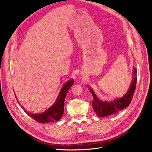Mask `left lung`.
Listing matches in <instances>:
<instances>
[{
	"mask_svg": "<svg viewBox=\"0 0 152 152\" xmlns=\"http://www.w3.org/2000/svg\"><path fill=\"white\" fill-rule=\"evenodd\" d=\"M132 73L135 76L131 82L129 89L124 96L120 99H117L111 102L101 101L99 100L93 90L89 87V91L92 94L94 99L92 108L98 116L105 117L111 115L129 106L133 98L137 83V69L135 67H133Z\"/></svg>",
	"mask_w": 152,
	"mask_h": 152,
	"instance_id": "left-lung-1",
	"label": "left lung"
}]
</instances>
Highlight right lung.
I'll use <instances>...</instances> for the list:
<instances>
[{"mask_svg": "<svg viewBox=\"0 0 152 152\" xmlns=\"http://www.w3.org/2000/svg\"><path fill=\"white\" fill-rule=\"evenodd\" d=\"M73 83V79H71L64 84L55 102L52 107L46 110L44 112L39 114H33L28 112L26 113H26L30 117L34 119L35 121L41 123L58 121L63 115L65 100L66 94Z\"/></svg>", "mask_w": 152, "mask_h": 152, "instance_id": "1", "label": "right lung"}]
</instances>
